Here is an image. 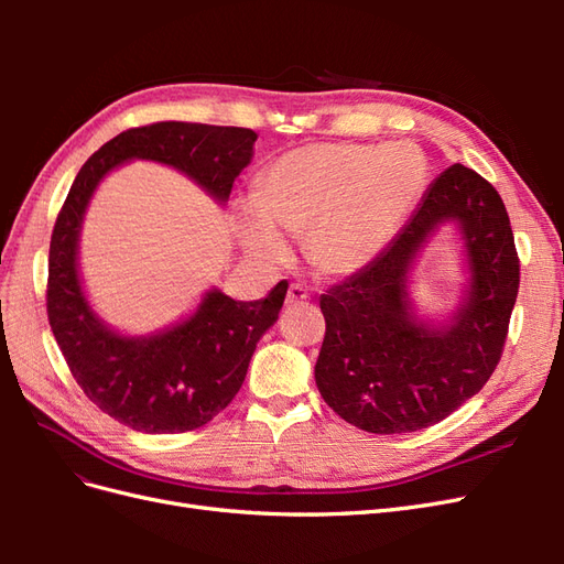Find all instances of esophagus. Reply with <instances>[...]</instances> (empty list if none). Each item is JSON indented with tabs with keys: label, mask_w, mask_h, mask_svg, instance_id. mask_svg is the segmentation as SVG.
Masks as SVG:
<instances>
[{
	"label": "esophagus",
	"mask_w": 564,
	"mask_h": 564,
	"mask_svg": "<svg viewBox=\"0 0 564 564\" xmlns=\"http://www.w3.org/2000/svg\"><path fill=\"white\" fill-rule=\"evenodd\" d=\"M308 299L311 296H308V292H305L303 284H292V286H289V292H286V303L289 305H299V303H305Z\"/></svg>",
	"instance_id": "obj_1"
}]
</instances>
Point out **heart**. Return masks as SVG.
<instances>
[{"mask_svg": "<svg viewBox=\"0 0 564 564\" xmlns=\"http://www.w3.org/2000/svg\"><path fill=\"white\" fill-rule=\"evenodd\" d=\"M429 169L406 143H313L284 152L237 212V237L259 261H280L282 232L303 235V253L324 278L367 268L416 204Z\"/></svg>", "mask_w": 564, "mask_h": 564, "instance_id": "obj_1", "label": "heart"}]
</instances>
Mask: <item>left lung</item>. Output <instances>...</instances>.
<instances>
[{"label":"left lung","instance_id":"1","mask_svg":"<svg viewBox=\"0 0 564 564\" xmlns=\"http://www.w3.org/2000/svg\"><path fill=\"white\" fill-rule=\"evenodd\" d=\"M445 219L465 232L471 289L452 325L429 328L411 315L405 282L415 251ZM518 289L520 259L503 199L473 169L449 166L395 240L322 294L319 395L367 433H414L440 423L497 369Z\"/></svg>","mask_w":564,"mask_h":564}]
</instances>
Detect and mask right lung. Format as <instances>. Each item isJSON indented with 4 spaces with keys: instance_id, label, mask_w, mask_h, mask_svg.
I'll use <instances>...</instances> for the list:
<instances>
[{
    "instance_id": "add662e5",
    "label": "right lung",
    "mask_w": 564,
    "mask_h": 564,
    "mask_svg": "<svg viewBox=\"0 0 564 564\" xmlns=\"http://www.w3.org/2000/svg\"><path fill=\"white\" fill-rule=\"evenodd\" d=\"M242 127L155 122L127 129L84 162L48 245L46 315L77 386L100 412L141 433H185L209 423L240 392L259 338L278 322L286 280L261 301L209 292L193 317L150 338L104 327L84 299L77 240L98 181L127 160H155L197 181L216 199L251 160Z\"/></svg>"
}]
</instances>
